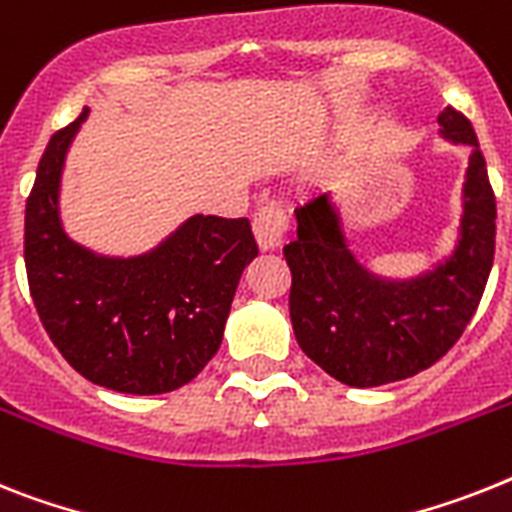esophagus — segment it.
<instances>
[{
  "instance_id": "34e87169",
  "label": "esophagus",
  "mask_w": 512,
  "mask_h": 512,
  "mask_svg": "<svg viewBox=\"0 0 512 512\" xmlns=\"http://www.w3.org/2000/svg\"><path fill=\"white\" fill-rule=\"evenodd\" d=\"M287 232V214L280 204H266L253 217V235L261 251H274Z\"/></svg>"
}]
</instances>
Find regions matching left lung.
<instances>
[{
	"mask_svg": "<svg viewBox=\"0 0 512 512\" xmlns=\"http://www.w3.org/2000/svg\"><path fill=\"white\" fill-rule=\"evenodd\" d=\"M439 135L471 149L455 248L432 269L390 280L358 261L332 193L295 209L298 238L285 246L293 272L295 340L316 366L348 387H379L429 369L476 314L494 261V193L471 122L453 107Z\"/></svg>",
	"mask_w": 512,
	"mask_h": 512,
	"instance_id": "8db88e82",
	"label": "left lung"
}]
</instances>
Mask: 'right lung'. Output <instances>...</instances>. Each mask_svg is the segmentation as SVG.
Here are the masks:
<instances>
[{
    "mask_svg": "<svg viewBox=\"0 0 512 512\" xmlns=\"http://www.w3.org/2000/svg\"><path fill=\"white\" fill-rule=\"evenodd\" d=\"M88 109L57 130L25 204V272L41 324L88 382L128 395L188 384L217 353L240 274L259 256L246 217H188L156 248L104 256L59 214L67 151Z\"/></svg>",
    "mask_w": 512,
    "mask_h": 512,
    "instance_id": "add662e5",
    "label": "right lung"
}]
</instances>
